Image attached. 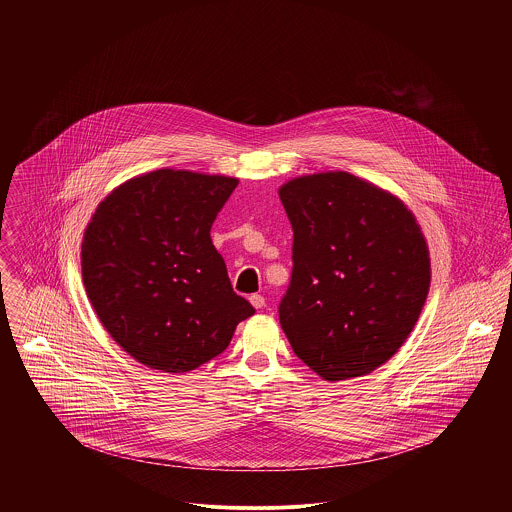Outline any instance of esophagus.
I'll return each instance as SVG.
<instances>
[{"mask_svg":"<svg viewBox=\"0 0 512 512\" xmlns=\"http://www.w3.org/2000/svg\"><path fill=\"white\" fill-rule=\"evenodd\" d=\"M250 303H252L256 309H262V307L266 305V299H264V295H260V293H252V295H250Z\"/></svg>","mask_w":512,"mask_h":512,"instance_id":"obj_1","label":"esophagus"}]
</instances>
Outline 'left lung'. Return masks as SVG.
I'll return each instance as SVG.
<instances>
[{
  "label": "left lung",
  "instance_id": "8db88e82",
  "mask_svg": "<svg viewBox=\"0 0 512 512\" xmlns=\"http://www.w3.org/2000/svg\"><path fill=\"white\" fill-rule=\"evenodd\" d=\"M292 222V278L278 313L293 353L325 380L386 363L414 329L430 290V254L414 215L345 173L280 189Z\"/></svg>",
  "mask_w": 512,
  "mask_h": 512
}]
</instances>
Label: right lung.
Here are the masks:
<instances>
[{
  "label": "right lung",
  "mask_w": 512,
  "mask_h": 512,
  "mask_svg": "<svg viewBox=\"0 0 512 512\" xmlns=\"http://www.w3.org/2000/svg\"><path fill=\"white\" fill-rule=\"evenodd\" d=\"M238 181L159 169L96 209L82 240L86 295L142 365L187 372L220 355L254 307L236 295L211 226Z\"/></svg>",
  "instance_id": "add662e5"
}]
</instances>
